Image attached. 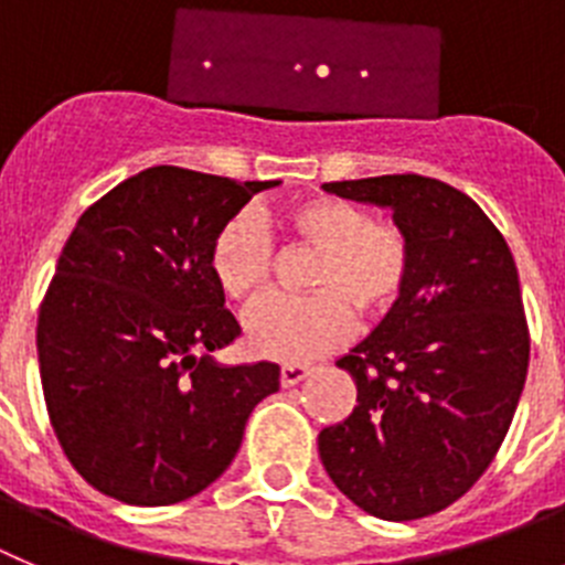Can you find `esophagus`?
<instances>
[{"label": "esophagus", "mask_w": 565, "mask_h": 565, "mask_svg": "<svg viewBox=\"0 0 565 565\" xmlns=\"http://www.w3.org/2000/svg\"><path fill=\"white\" fill-rule=\"evenodd\" d=\"M307 377H309L307 365H298V363L281 365V385H284V388H292V385H298L301 380H307Z\"/></svg>", "instance_id": "esophagus-1"}]
</instances>
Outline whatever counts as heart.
<instances>
[{"mask_svg":"<svg viewBox=\"0 0 565 565\" xmlns=\"http://www.w3.org/2000/svg\"><path fill=\"white\" fill-rule=\"evenodd\" d=\"M289 245L315 250L303 298H273L247 320L256 354L301 363L343 343L354 312L383 318L403 301L414 270V250L403 227L371 220L365 207L329 194L292 200L278 213ZM213 284L236 307H253L273 278V245L250 213H236L220 227L207 250Z\"/></svg>","mask_w":565,"mask_h":565,"instance_id":"b5f03b06","label":"heart"}]
</instances>
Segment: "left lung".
Wrapping results in <instances>:
<instances>
[{"mask_svg": "<svg viewBox=\"0 0 565 565\" xmlns=\"http://www.w3.org/2000/svg\"><path fill=\"white\" fill-rule=\"evenodd\" d=\"M394 211L414 270L403 301L338 360L358 405L318 434L349 501L416 521L459 501L495 459L530 369V329L504 236L467 194L419 174L327 182Z\"/></svg>", "mask_w": 565, "mask_h": 565, "instance_id": "1", "label": "left lung"}]
</instances>
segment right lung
<instances>
[{
	"label": "right lung",
	"mask_w": 565,
	"mask_h": 565,
	"mask_svg": "<svg viewBox=\"0 0 565 565\" xmlns=\"http://www.w3.org/2000/svg\"><path fill=\"white\" fill-rule=\"evenodd\" d=\"M276 185L154 166L70 233L35 345L55 436L104 495L166 507L202 492L278 391L276 363L213 360L242 329L207 270L220 227Z\"/></svg>",
	"instance_id": "add662e5"
}]
</instances>
